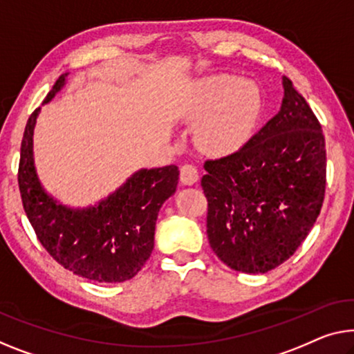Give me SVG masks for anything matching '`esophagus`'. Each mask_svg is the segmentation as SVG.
I'll list each match as a JSON object with an SVG mask.
<instances>
[{
  "mask_svg": "<svg viewBox=\"0 0 354 354\" xmlns=\"http://www.w3.org/2000/svg\"><path fill=\"white\" fill-rule=\"evenodd\" d=\"M179 179H181V183L184 186H192L198 181V171H197V167L194 165H186L181 167V171H179Z\"/></svg>",
  "mask_w": 354,
  "mask_h": 354,
  "instance_id": "34e87169",
  "label": "esophagus"
}]
</instances>
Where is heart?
<instances>
[{
	"mask_svg": "<svg viewBox=\"0 0 354 354\" xmlns=\"http://www.w3.org/2000/svg\"><path fill=\"white\" fill-rule=\"evenodd\" d=\"M262 97L254 82L229 75L198 79L181 104V115L196 122L195 143L211 156H229L241 149L254 131Z\"/></svg>",
	"mask_w": 354,
	"mask_h": 354,
	"instance_id": "b5f03b06",
	"label": "heart"
}]
</instances>
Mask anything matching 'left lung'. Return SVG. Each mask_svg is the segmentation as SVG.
I'll use <instances>...</instances> for the list:
<instances>
[{
    "mask_svg": "<svg viewBox=\"0 0 354 354\" xmlns=\"http://www.w3.org/2000/svg\"><path fill=\"white\" fill-rule=\"evenodd\" d=\"M278 114L234 154L207 160L211 250L243 273H267L291 257L316 223L326 189V143L305 98L283 76Z\"/></svg>",
    "mask_w": 354,
    "mask_h": 354,
    "instance_id": "8db88e82",
    "label": "left lung"
}]
</instances>
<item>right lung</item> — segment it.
<instances>
[{"instance_id":"add662e5","label":"right lung","mask_w":354,"mask_h":354,"mask_svg":"<svg viewBox=\"0 0 354 354\" xmlns=\"http://www.w3.org/2000/svg\"><path fill=\"white\" fill-rule=\"evenodd\" d=\"M62 75L42 104L65 87ZM41 108L26 122L19 163V187L30 224L54 259L82 278L122 283L133 278L154 250L159 209L176 192V165L141 168L98 203L73 208L42 187L35 167L33 133Z\"/></svg>"}]
</instances>
